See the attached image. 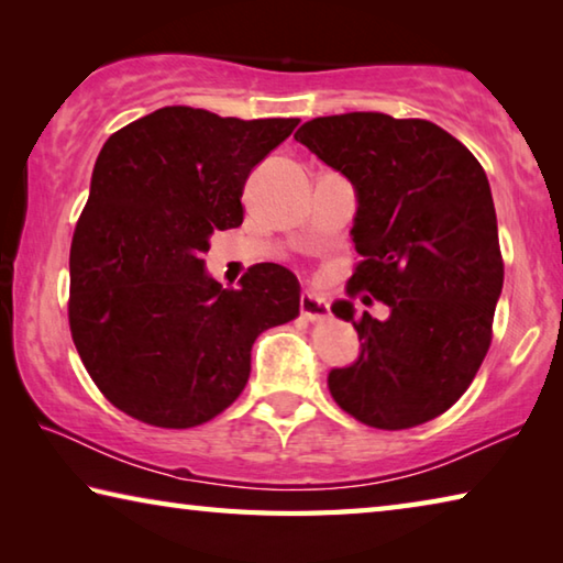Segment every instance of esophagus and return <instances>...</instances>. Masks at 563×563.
Instances as JSON below:
<instances>
[{
	"instance_id": "34e87169",
	"label": "esophagus",
	"mask_w": 563,
	"mask_h": 563,
	"mask_svg": "<svg viewBox=\"0 0 563 563\" xmlns=\"http://www.w3.org/2000/svg\"><path fill=\"white\" fill-rule=\"evenodd\" d=\"M300 312H302V318L310 320V322H320V320L330 318L328 302L318 298V295H312V292L300 295Z\"/></svg>"
}]
</instances>
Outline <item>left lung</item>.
<instances>
[{
  "mask_svg": "<svg viewBox=\"0 0 563 563\" xmlns=\"http://www.w3.org/2000/svg\"><path fill=\"white\" fill-rule=\"evenodd\" d=\"M295 141L355 186L362 261L347 295L367 290L389 308L387 320H355L350 300L332 305L362 350L332 369L330 395L377 430L430 422L466 393L492 345L504 261L487 174L424 119L352 111L302 123Z\"/></svg>",
  "mask_w": 563,
  "mask_h": 563,
  "instance_id": "left-lung-1",
  "label": "left lung"
}]
</instances>
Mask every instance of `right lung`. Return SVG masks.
Returning <instances> with one entry per match:
<instances>
[{
    "mask_svg": "<svg viewBox=\"0 0 563 563\" xmlns=\"http://www.w3.org/2000/svg\"><path fill=\"white\" fill-rule=\"evenodd\" d=\"M298 119L164 107L111 133L69 253V328L101 395L139 422L188 430L231 407L263 330L300 316L298 278L247 268L223 288L208 238L243 223L251 170Z\"/></svg>",
    "mask_w": 563,
    "mask_h": 563,
    "instance_id": "add662e5",
    "label": "right lung"
}]
</instances>
